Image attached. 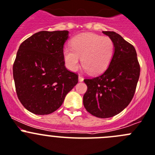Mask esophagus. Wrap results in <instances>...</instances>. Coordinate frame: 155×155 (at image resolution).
Returning a JSON list of instances; mask_svg holds the SVG:
<instances>
[{
    "instance_id": "34e87169",
    "label": "esophagus",
    "mask_w": 155,
    "mask_h": 155,
    "mask_svg": "<svg viewBox=\"0 0 155 155\" xmlns=\"http://www.w3.org/2000/svg\"><path fill=\"white\" fill-rule=\"evenodd\" d=\"M83 79H84V78H83V76H79V82H83Z\"/></svg>"
}]
</instances>
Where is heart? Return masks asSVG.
Returning a JSON list of instances; mask_svg holds the SVG:
<instances>
[{
	"instance_id": "obj_1",
	"label": "heart",
	"mask_w": 155,
	"mask_h": 155,
	"mask_svg": "<svg viewBox=\"0 0 155 155\" xmlns=\"http://www.w3.org/2000/svg\"><path fill=\"white\" fill-rule=\"evenodd\" d=\"M71 47L62 51L64 62L71 71H76L80 65L90 74L97 75L108 68L114 53V44L108 36L93 33H83L73 38Z\"/></svg>"
}]
</instances>
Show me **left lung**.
Segmentation results:
<instances>
[{
	"label": "left lung",
	"instance_id": "left-lung-1",
	"mask_svg": "<svg viewBox=\"0 0 155 155\" xmlns=\"http://www.w3.org/2000/svg\"><path fill=\"white\" fill-rule=\"evenodd\" d=\"M103 33L114 41V56L103 74L84 79L87 90L83 96V105L92 115L109 118L120 114L130 103L140 69L131 44L114 31Z\"/></svg>",
	"mask_w": 155,
	"mask_h": 155
}]
</instances>
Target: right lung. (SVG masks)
<instances>
[{
  "instance_id": "obj_1",
  "label": "right lung",
  "mask_w": 155,
  "mask_h": 155,
  "mask_svg": "<svg viewBox=\"0 0 155 155\" xmlns=\"http://www.w3.org/2000/svg\"><path fill=\"white\" fill-rule=\"evenodd\" d=\"M68 31H41L21 44L13 65L16 93L25 108L38 115L58 110L77 84L65 66L62 51Z\"/></svg>"
}]
</instances>
